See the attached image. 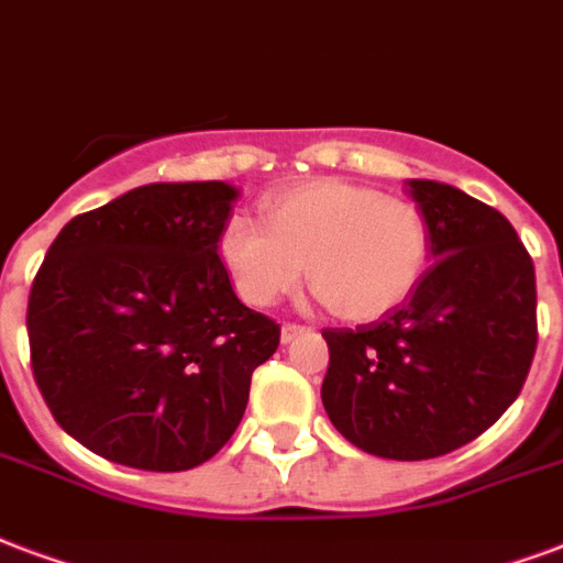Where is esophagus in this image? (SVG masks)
<instances>
[{
    "label": "esophagus",
    "instance_id": "34e87169",
    "mask_svg": "<svg viewBox=\"0 0 563 563\" xmlns=\"http://www.w3.org/2000/svg\"><path fill=\"white\" fill-rule=\"evenodd\" d=\"M307 328H300V324H283L280 328V339L283 342H291V339H298Z\"/></svg>",
    "mask_w": 563,
    "mask_h": 563
}]
</instances>
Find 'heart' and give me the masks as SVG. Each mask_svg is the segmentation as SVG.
<instances>
[{
	"instance_id": "b5f03b06",
	"label": "heart",
	"mask_w": 563,
	"mask_h": 563,
	"mask_svg": "<svg viewBox=\"0 0 563 563\" xmlns=\"http://www.w3.org/2000/svg\"><path fill=\"white\" fill-rule=\"evenodd\" d=\"M268 231L235 214L218 256L244 303L272 307L298 286L303 263L316 298L345 321L405 303L431 265V227L416 203L345 179H312L263 203Z\"/></svg>"
}]
</instances>
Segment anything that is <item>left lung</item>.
<instances>
[{"label":"left lung","mask_w":563,"mask_h":563,"mask_svg":"<svg viewBox=\"0 0 563 563\" xmlns=\"http://www.w3.org/2000/svg\"><path fill=\"white\" fill-rule=\"evenodd\" d=\"M405 186L431 227V268L393 312L321 333V401L363 452L428 461L472 443L520 396L538 349V289L505 214L437 179Z\"/></svg>","instance_id":"obj_1"}]
</instances>
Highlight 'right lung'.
<instances>
[{
    "label": "right lung",
    "instance_id": "right-lung-1",
    "mask_svg": "<svg viewBox=\"0 0 563 563\" xmlns=\"http://www.w3.org/2000/svg\"><path fill=\"white\" fill-rule=\"evenodd\" d=\"M239 188L150 183L76 214L29 295L55 422L120 466L183 472L224 449L280 324L235 298L218 235Z\"/></svg>",
    "mask_w": 563,
    "mask_h": 563
}]
</instances>
